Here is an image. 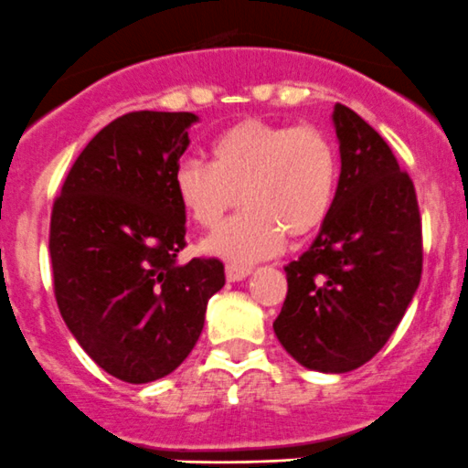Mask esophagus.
Listing matches in <instances>:
<instances>
[{
    "label": "esophagus",
    "mask_w": 468,
    "mask_h": 468,
    "mask_svg": "<svg viewBox=\"0 0 468 468\" xmlns=\"http://www.w3.org/2000/svg\"><path fill=\"white\" fill-rule=\"evenodd\" d=\"M250 272H252V268L245 266V263H236V261H232V263H228V266H225V275H228L229 282H240V280H245V277H248Z\"/></svg>",
    "instance_id": "esophagus-1"
}]
</instances>
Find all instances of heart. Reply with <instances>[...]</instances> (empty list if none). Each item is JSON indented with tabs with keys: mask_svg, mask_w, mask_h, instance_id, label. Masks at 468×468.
<instances>
[{
	"mask_svg": "<svg viewBox=\"0 0 468 468\" xmlns=\"http://www.w3.org/2000/svg\"><path fill=\"white\" fill-rule=\"evenodd\" d=\"M209 165L186 159L175 170L179 205L200 228H216L202 250L229 261L272 254L284 240L314 234L330 216L339 186V152L314 124L245 118L209 145Z\"/></svg>",
	"mask_w": 468,
	"mask_h": 468,
	"instance_id": "b5f03b06",
	"label": "heart"
}]
</instances>
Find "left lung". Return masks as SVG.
Wrapping results in <instances>:
<instances>
[{
    "instance_id": "8db88e82",
    "label": "left lung",
    "mask_w": 468,
    "mask_h": 468,
    "mask_svg": "<svg viewBox=\"0 0 468 468\" xmlns=\"http://www.w3.org/2000/svg\"><path fill=\"white\" fill-rule=\"evenodd\" d=\"M341 175L312 248L284 266V307L272 323L286 353L321 373H348L376 357L405 316L423 271L414 182L385 138L335 106Z\"/></svg>"
}]
</instances>
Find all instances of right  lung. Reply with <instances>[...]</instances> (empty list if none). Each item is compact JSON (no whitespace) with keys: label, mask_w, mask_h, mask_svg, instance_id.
Wrapping results in <instances>:
<instances>
[{"label":"right lung","mask_w":468,"mask_h":468,"mask_svg":"<svg viewBox=\"0 0 468 468\" xmlns=\"http://www.w3.org/2000/svg\"><path fill=\"white\" fill-rule=\"evenodd\" d=\"M196 113L133 111L72 164L49 223L54 295L68 330L109 376L145 385L173 373L225 284L220 259L179 263L186 211L175 170Z\"/></svg>","instance_id":"1"}]
</instances>
